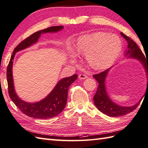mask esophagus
<instances>
[{"label":"esophagus","mask_w":148,"mask_h":148,"mask_svg":"<svg viewBox=\"0 0 148 148\" xmlns=\"http://www.w3.org/2000/svg\"><path fill=\"white\" fill-rule=\"evenodd\" d=\"M78 77H79V79H85L86 78H88V76L85 74H79Z\"/></svg>","instance_id":"1"}]
</instances>
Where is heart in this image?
I'll return each mask as SVG.
<instances>
[{
    "label": "heart",
    "instance_id": "1",
    "mask_svg": "<svg viewBox=\"0 0 148 148\" xmlns=\"http://www.w3.org/2000/svg\"><path fill=\"white\" fill-rule=\"evenodd\" d=\"M121 48V40L118 36L97 32L79 37L74 52L77 55L86 54L87 61L93 69H104L114 62Z\"/></svg>",
    "mask_w": 148,
    "mask_h": 148
}]
</instances>
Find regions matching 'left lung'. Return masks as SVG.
Segmentation results:
<instances>
[{
	"instance_id": "obj_1",
	"label": "left lung",
	"mask_w": 148,
	"mask_h": 148,
	"mask_svg": "<svg viewBox=\"0 0 148 148\" xmlns=\"http://www.w3.org/2000/svg\"><path fill=\"white\" fill-rule=\"evenodd\" d=\"M121 35L124 37V39L127 40L128 43V50L126 51L125 56H127L128 58H134L139 60L143 65L144 70H145L146 76L148 77V61H146V59L142 51L139 49L137 44L130 37L125 35L123 33H121ZM111 69V67L108 69L101 73L95 74L93 76L99 83L98 88L93 97V101L97 108L100 112L109 116L117 117V116H124L133 111L139 104L140 100L142 99H140L137 103L132 106H119L117 103H114V102H113L108 95L106 86V79Z\"/></svg>"
}]
</instances>
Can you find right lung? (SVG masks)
<instances>
[{
  "mask_svg": "<svg viewBox=\"0 0 148 148\" xmlns=\"http://www.w3.org/2000/svg\"><path fill=\"white\" fill-rule=\"evenodd\" d=\"M64 29L63 26H55L47 28L32 34L23 40L14 48L13 53L7 68V80L8 92L12 101L19 109L28 116L36 119H49L56 116L65 108L67 100L68 90L71 84L77 79V75L63 78L58 81L54 88L45 99L39 102L30 103L24 101L19 97L15 92L13 77H12V64L16 53L26 49L38 41L42 34L55 33Z\"/></svg>",
  "mask_w": 148,
  "mask_h": 148,
  "instance_id": "right-lung-1",
  "label": "right lung"
}]
</instances>
